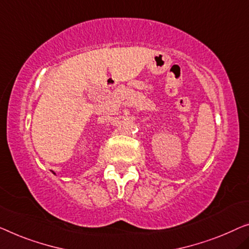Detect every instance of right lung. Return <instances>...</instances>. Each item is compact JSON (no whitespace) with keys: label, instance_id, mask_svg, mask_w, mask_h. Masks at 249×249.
<instances>
[{"label":"right lung","instance_id":"right-lung-1","mask_svg":"<svg viewBox=\"0 0 249 249\" xmlns=\"http://www.w3.org/2000/svg\"><path fill=\"white\" fill-rule=\"evenodd\" d=\"M53 174H55V173H54V172H53Z\"/></svg>","mask_w":249,"mask_h":249}]
</instances>
